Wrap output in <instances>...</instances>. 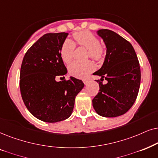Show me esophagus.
Returning <instances> with one entry per match:
<instances>
[{
	"label": "esophagus",
	"instance_id": "1",
	"mask_svg": "<svg viewBox=\"0 0 158 158\" xmlns=\"http://www.w3.org/2000/svg\"><path fill=\"white\" fill-rule=\"evenodd\" d=\"M83 82H84V84H85V85H87V84L89 83V80H87V79H84Z\"/></svg>",
	"mask_w": 158,
	"mask_h": 158
}]
</instances>
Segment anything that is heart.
<instances>
[{
    "mask_svg": "<svg viewBox=\"0 0 158 158\" xmlns=\"http://www.w3.org/2000/svg\"><path fill=\"white\" fill-rule=\"evenodd\" d=\"M73 38L79 45L88 50L90 58L95 60H102L106 56L105 48L100 45V42L93 34L87 31L73 34ZM75 44L72 40L67 39L63 44L60 55L65 63L71 62L73 57ZM95 66L92 61L78 62L73 61L69 65V72L71 75L77 78H85L94 71Z\"/></svg>",
    "mask_w": 158,
    "mask_h": 158,
    "instance_id": "obj_1",
    "label": "heart"
}]
</instances>
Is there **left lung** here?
<instances>
[{
    "label": "left lung",
    "instance_id": "left-lung-1",
    "mask_svg": "<svg viewBox=\"0 0 158 158\" xmlns=\"http://www.w3.org/2000/svg\"><path fill=\"white\" fill-rule=\"evenodd\" d=\"M106 47V55L101 68L94 75L108 81L102 85L92 100L98 115L107 118L120 116L133 106L140 87L141 71L137 56L131 44L109 29L97 31Z\"/></svg>",
    "mask_w": 158,
    "mask_h": 158
}]
</instances>
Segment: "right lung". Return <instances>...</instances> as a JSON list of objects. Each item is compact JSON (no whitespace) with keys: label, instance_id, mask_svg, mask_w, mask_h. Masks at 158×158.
Instances as JSON below:
<instances>
[{"label":"right lung","instance_id":"add662e5","mask_svg":"<svg viewBox=\"0 0 158 158\" xmlns=\"http://www.w3.org/2000/svg\"><path fill=\"white\" fill-rule=\"evenodd\" d=\"M69 33H48L27 50L20 71V91L28 110L35 118L56 123L70 117L76 96L83 89V81L70 77L57 81L67 73L60 50Z\"/></svg>","mask_w":158,"mask_h":158}]
</instances>
